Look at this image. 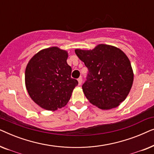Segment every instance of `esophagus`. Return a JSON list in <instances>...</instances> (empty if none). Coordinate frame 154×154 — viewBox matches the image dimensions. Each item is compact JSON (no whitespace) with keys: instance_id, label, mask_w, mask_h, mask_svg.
<instances>
[{"instance_id":"1","label":"esophagus","mask_w":154,"mask_h":154,"mask_svg":"<svg viewBox=\"0 0 154 154\" xmlns=\"http://www.w3.org/2000/svg\"><path fill=\"white\" fill-rule=\"evenodd\" d=\"M78 81H79V85H81L82 84V82H83V79H82V77H80L79 79H78Z\"/></svg>"}]
</instances>
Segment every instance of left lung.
Returning a JSON list of instances; mask_svg holds the SVG:
<instances>
[{
  "label": "left lung",
  "mask_w": 154,
  "mask_h": 154,
  "mask_svg": "<svg viewBox=\"0 0 154 154\" xmlns=\"http://www.w3.org/2000/svg\"><path fill=\"white\" fill-rule=\"evenodd\" d=\"M88 69L82 88L86 98L98 108H116L127 97L134 74L127 55L119 48L100 44L94 49L75 50Z\"/></svg>",
  "instance_id": "8db88e82"
}]
</instances>
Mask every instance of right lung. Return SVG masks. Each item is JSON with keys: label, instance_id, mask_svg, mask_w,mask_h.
<instances>
[{"label": "right lung", "instance_id": "1", "mask_svg": "<svg viewBox=\"0 0 154 154\" xmlns=\"http://www.w3.org/2000/svg\"><path fill=\"white\" fill-rule=\"evenodd\" d=\"M68 52L57 47L39 51L29 60L25 71L27 92L35 104L48 111L64 106L79 83L71 77Z\"/></svg>", "mask_w": 154, "mask_h": 154}]
</instances>
